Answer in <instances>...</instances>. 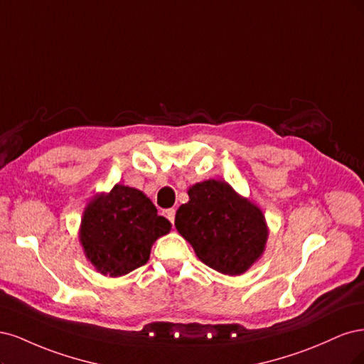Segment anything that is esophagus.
Listing matches in <instances>:
<instances>
[{
	"instance_id": "esophagus-1",
	"label": "esophagus",
	"mask_w": 364,
	"mask_h": 364,
	"mask_svg": "<svg viewBox=\"0 0 364 364\" xmlns=\"http://www.w3.org/2000/svg\"><path fill=\"white\" fill-rule=\"evenodd\" d=\"M165 215H166V218L173 224V220H175V208H168L166 212H165Z\"/></svg>"
}]
</instances>
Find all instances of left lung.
<instances>
[{"label":"left lung","mask_w":364,"mask_h":364,"mask_svg":"<svg viewBox=\"0 0 364 364\" xmlns=\"http://www.w3.org/2000/svg\"><path fill=\"white\" fill-rule=\"evenodd\" d=\"M187 193L189 203L175 215L178 232L207 266L225 275L243 274L264 250L262 210L219 180L198 183Z\"/></svg>","instance_id":"8db88e82"}]
</instances>
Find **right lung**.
<instances>
[{
    "instance_id": "right-lung-1",
    "label": "right lung",
    "mask_w": 364,
    "mask_h": 364,
    "mask_svg": "<svg viewBox=\"0 0 364 364\" xmlns=\"http://www.w3.org/2000/svg\"><path fill=\"white\" fill-rule=\"evenodd\" d=\"M172 228L142 192L116 184L87 205L80 240L97 271L121 277L145 264L151 246Z\"/></svg>"
}]
</instances>
